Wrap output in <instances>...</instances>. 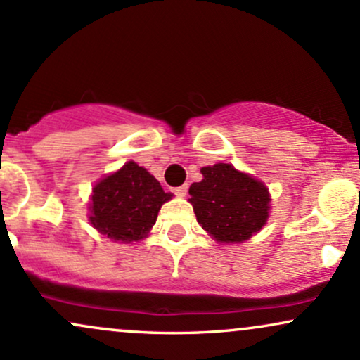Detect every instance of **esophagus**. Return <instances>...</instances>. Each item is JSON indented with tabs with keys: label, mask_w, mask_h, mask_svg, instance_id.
Instances as JSON below:
<instances>
[{
	"label": "esophagus",
	"mask_w": 360,
	"mask_h": 360,
	"mask_svg": "<svg viewBox=\"0 0 360 360\" xmlns=\"http://www.w3.org/2000/svg\"><path fill=\"white\" fill-rule=\"evenodd\" d=\"M172 193L176 194V196H186V193H188V184H183V186H179V188H174L172 189Z\"/></svg>",
	"instance_id": "obj_1"
}]
</instances>
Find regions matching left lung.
I'll list each match as a JSON object with an SVG mask.
<instances>
[{
    "instance_id": "left-lung-1",
    "label": "left lung",
    "mask_w": 360,
    "mask_h": 360,
    "mask_svg": "<svg viewBox=\"0 0 360 360\" xmlns=\"http://www.w3.org/2000/svg\"><path fill=\"white\" fill-rule=\"evenodd\" d=\"M203 179L189 188L196 220L218 242H243L269 217V193L232 164L201 169Z\"/></svg>"
}]
</instances>
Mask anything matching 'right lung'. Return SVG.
Returning a JSON list of instances; mask_svg holds the SVG:
<instances>
[{"label": "right lung", "instance_id": "1", "mask_svg": "<svg viewBox=\"0 0 360 360\" xmlns=\"http://www.w3.org/2000/svg\"><path fill=\"white\" fill-rule=\"evenodd\" d=\"M171 198L146 169L127 162L94 186L89 220L98 232L113 240H140L155 223L160 206Z\"/></svg>", "mask_w": 360, "mask_h": 360}]
</instances>
